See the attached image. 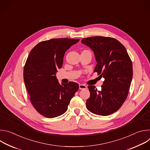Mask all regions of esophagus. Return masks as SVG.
<instances>
[{
  "label": "esophagus",
  "mask_w": 150,
  "mask_h": 150,
  "mask_svg": "<svg viewBox=\"0 0 150 150\" xmlns=\"http://www.w3.org/2000/svg\"><path fill=\"white\" fill-rule=\"evenodd\" d=\"M87 87L84 84H79V90H84V89H86Z\"/></svg>",
  "instance_id": "34e87169"
}]
</instances>
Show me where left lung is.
I'll return each instance as SVG.
<instances>
[{"label": "left lung", "instance_id": "left-lung-1", "mask_svg": "<svg viewBox=\"0 0 150 150\" xmlns=\"http://www.w3.org/2000/svg\"><path fill=\"white\" fill-rule=\"evenodd\" d=\"M81 42L93 51L97 62L94 72L104 78L100 91L94 85L88 86L90 96L86 107L94 114L110 115L127 98L133 76L132 61L123 45L114 38L94 36L83 38Z\"/></svg>", "mask_w": 150, "mask_h": 150}]
</instances>
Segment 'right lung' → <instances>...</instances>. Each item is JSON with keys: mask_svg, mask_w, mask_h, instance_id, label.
I'll return each mask as SVG.
<instances>
[{"mask_svg": "<svg viewBox=\"0 0 150 150\" xmlns=\"http://www.w3.org/2000/svg\"><path fill=\"white\" fill-rule=\"evenodd\" d=\"M79 39L53 38L39 42L30 52L24 69V79L30 101L41 115L53 118L65 113L79 88L74 82L59 83L56 76L66 51Z\"/></svg>", "mask_w": 150, "mask_h": 150, "instance_id": "add662e5", "label": "right lung"}]
</instances>
